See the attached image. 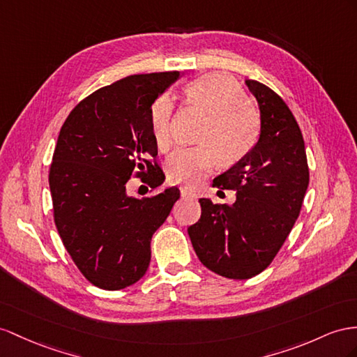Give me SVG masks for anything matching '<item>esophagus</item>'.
Returning <instances> with one entry per match:
<instances>
[{
	"label": "esophagus",
	"instance_id": "1",
	"mask_svg": "<svg viewBox=\"0 0 357 357\" xmlns=\"http://www.w3.org/2000/svg\"><path fill=\"white\" fill-rule=\"evenodd\" d=\"M181 195H182V197H196V193L195 191H191V190H188V188H182L181 190Z\"/></svg>",
	"mask_w": 357,
	"mask_h": 357
}]
</instances>
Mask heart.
<instances>
[{"label": "heart", "mask_w": 357, "mask_h": 357, "mask_svg": "<svg viewBox=\"0 0 357 357\" xmlns=\"http://www.w3.org/2000/svg\"><path fill=\"white\" fill-rule=\"evenodd\" d=\"M188 104L206 113L197 140L200 144L179 148L166 162V175L172 184L197 187L214 169L217 158L234 162L244 157L257 142L259 116L236 81L211 72L187 84ZM175 104L169 95H160L149 112L151 131L158 149L166 151L173 137Z\"/></svg>", "instance_id": "1"}]
</instances>
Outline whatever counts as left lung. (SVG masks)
<instances>
[{
  "label": "left lung",
  "instance_id": "8db88e82",
  "mask_svg": "<svg viewBox=\"0 0 357 357\" xmlns=\"http://www.w3.org/2000/svg\"><path fill=\"white\" fill-rule=\"evenodd\" d=\"M245 86L259 107V135L250 151L214 179L235 190L232 205L199 199L202 215L188 227L200 262L227 279L266 270L285 243L309 185L305 140L283 99L258 81Z\"/></svg>",
  "mask_w": 357,
  "mask_h": 357
}]
</instances>
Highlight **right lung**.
<instances>
[{
	"mask_svg": "<svg viewBox=\"0 0 357 357\" xmlns=\"http://www.w3.org/2000/svg\"><path fill=\"white\" fill-rule=\"evenodd\" d=\"M179 72L131 75L96 90L63 123L50 170L60 238L95 287L117 291L140 280L151 262V238L169 217L179 190L139 199L126 182L137 170L152 188L164 175L149 161L158 153L151 131L153 100Z\"/></svg>",
	"mask_w": 357,
	"mask_h": 357,
	"instance_id": "obj_1",
	"label": "right lung"
}]
</instances>
